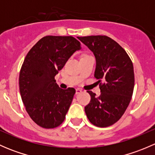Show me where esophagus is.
I'll return each mask as SVG.
<instances>
[{"label":"esophagus","instance_id":"esophagus-1","mask_svg":"<svg viewBox=\"0 0 155 155\" xmlns=\"http://www.w3.org/2000/svg\"><path fill=\"white\" fill-rule=\"evenodd\" d=\"M82 91V89H80V88H76V94H80Z\"/></svg>","mask_w":155,"mask_h":155}]
</instances>
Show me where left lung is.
I'll list each match as a JSON object with an SVG mask.
<instances>
[{
	"label": "left lung",
	"instance_id": "left-lung-1",
	"mask_svg": "<svg viewBox=\"0 0 155 155\" xmlns=\"http://www.w3.org/2000/svg\"><path fill=\"white\" fill-rule=\"evenodd\" d=\"M77 38L94 54V77L98 79L101 92L97 97L91 91H87L91 101L85 107V112L94 125L111 126L124 115L132 97L134 87L132 61L125 50L107 36Z\"/></svg>",
	"mask_w": 155,
	"mask_h": 155
}]
</instances>
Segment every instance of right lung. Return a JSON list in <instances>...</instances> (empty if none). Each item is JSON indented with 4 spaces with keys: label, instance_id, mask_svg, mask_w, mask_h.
I'll return each instance as SVG.
<instances>
[{
    "label": "right lung",
    "instance_id": "obj_1",
    "mask_svg": "<svg viewBox=\"0 0 155 155\" xmlns=\"http://www.w3.org/2000/svg\"><path fill=\"white\" fill-rule=\"evenodd\" d=\"M79 49L80 42L71 36H46L25 58L19 73L20 94L29 116L41 127H57L64 121L76 90L60 88L54 76Z\"/></svg>",
    "mask_w": 155,
    "mask_h": 155
}]
</instances>
